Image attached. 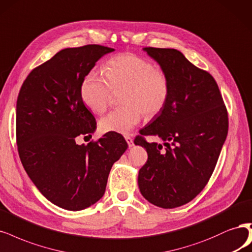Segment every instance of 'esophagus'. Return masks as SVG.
I'll use <instances>...</instances> for the list:
<instances>
[{"instance_id":"1","label":"esophagus","mask_w":252,"mask_h":252,"mask_svg":"<svg viewBox=\"0 0 252 252\" xmlns=\"http://www.w3.org/2000/svg\"><path fill=\"white\" fill-rule=\"evenodd\" d=\"M125 140H126V142H127V144H128V146L129 147H132L134 144H133V140H132V137H130V136H125Z\"/></svg>"}]
</instances>
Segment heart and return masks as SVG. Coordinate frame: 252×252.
I'll return each instance as SVG.
<instances>
[{
	"mask_svg": "<svg viewBox=\"0 0 252 252\" xmlns=\"http://www.w3.org/2000/svg\"><path fill=\"white\" fill-rule=\"evenodd\" d=\"M104 73L88 72L80 86L82 101L96 114H103L108 108L114 92L124 90L125 106L111 110L100 120L103 132L128 134L143 116L156 117L169 101V77L149 59L132 53L119 54L105 63Z\"/></svg>",
	"mask_w": 252,
	"mask_h": 252,
	"instance_id": "heart-1",
	"label": "heart"
}]
</instances>
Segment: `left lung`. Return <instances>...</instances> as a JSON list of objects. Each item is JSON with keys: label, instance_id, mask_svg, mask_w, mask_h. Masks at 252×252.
Here are the masks:
<instances>
[{"label": "left lung", "instance_id": "left-lung-1", "mask_svg": "<svg viewBox=\"0 0 252 252\" xmlns=\"http://www.w3.org/2000/svg\"><path fill=\"white\" fill-rule=\"evenodd\" d=\"M144 50L167 73L168 103L134 140L148 159L138 172V187L150 203L174 209L189 202L209 182L228 132V114L214 77L175 49ZM156 135L162 146L144 136Z\"/></svg>", "mask_w": 252, "mask_h": 252}]
</instances>
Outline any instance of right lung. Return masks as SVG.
Masks as SVG:
<instances>
[{
    "label": "right lung",
    "instance_id": "1",
    "mask_svg": "<svg viewBox=\"0 0 252 252\" xmlns=\"http://www.w3.org/2000/svg\"><path fill=\"white\" fill-rule=\"evenodd\" d=\"M115 51L100 45L67 48L36 66L16 101V144L24 169L49 201L68 211L96 203L105 193L110 169L127 149L125 138L92 137L96 119L85 107L80 86L98 60Z\"/></svg>",
    "mask_w": 252,
    "mask_h": 252
}]
</instances>
